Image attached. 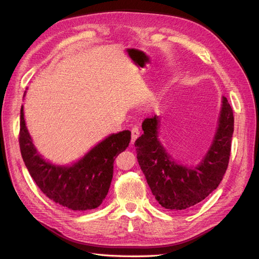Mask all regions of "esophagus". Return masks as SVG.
Here are the masks:
<instances>
[{"label":"esophagus","instance_id":"esophagus-1","mask_svg":"<svg viewBox=\"0 0 259 259\" xmlns=\"http://www.w3.org/2000/svg\"><path fill=\"white\" fill-rule=\"evenodd\" d=\"M131 132H132V139H131V143H132V144H134V143H135V140L139 137L140 132H139V128H138L137 126L132 127Z\"/></svg>","mask_w":259,"mask_h":259}]
</instances>
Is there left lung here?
<instances>
[{
	"label": "left lung",
	"mask_w": 259,
	"mask_h": 259,
	"mask_svg": "<svg viewBox=\"0 0 259 259\" xmlns=\"http://www.w3.org/2000/svg\"><path fill=\"white\" fill-rule=\"evenodd\" d=\"M159 122L156 115L143 122L144 134L135 142L139 166L161 206L173 210L193 207L216 189L228 167L234 123L231 106L223 97L213 143L197 166L171 159L158 138Z\"/></svg>",
	"instance_id": "1"
}]
</instances>
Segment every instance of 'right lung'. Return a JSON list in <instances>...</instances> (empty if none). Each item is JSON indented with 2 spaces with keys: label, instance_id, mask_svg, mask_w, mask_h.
<instances>
[{
  "label": "right lung",
  "instance_id": "right-lung-1",
  "mask_svg": "<svg viewBox=\"0 0 259 259\" xmlns=\"http://www.w3.org/2000/svg\"><path fill=\"white\" fill-rule=\"evenodd\" d=\"M130 142V131L111 134L71 166L54 165L37 153L26 127L23 106L20 109L19 146L22 160L46 197L69 209H94L103 203L111 185L113 162Z\"/></svg>",
  "mask_w": 259,
  "mask_h": 259
}]
</instances>
